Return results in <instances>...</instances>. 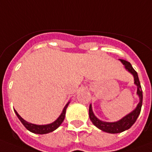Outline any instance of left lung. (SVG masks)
<instances>
[{"mask_svg":"<svg viewBox=\"0 0 152 152\" xmlns=\"http://www.w3.org/2000/svg\"><path fill=\"white\" fill-rule=\"evenodd\" d=\"M119 60L122 61L123 65H125L126 69L134 75V83L137 86V94L140 97V102L137 104V107L135 110L133 111L131 113H129L124 118H123L121 120L118 121V122H115V123H106V122H102V121L99 120L94 115L91 105H90V107H89V116H90V119L91 120V122L98 129H102L106 133H110V134H118V133L125 131V130L131 127L132 126L134 125V123L136 122L138 115H140L143 102V92L142 90H141L140 80L138 78L137 72L134 70V68L132 67L131 64L129 63V61H126L124 59H119Z\"/></svg>","mask_w":152,"mask_h":152,"instance_id":"8db88e82","label":"left lung"}]
</instances>
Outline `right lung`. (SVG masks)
Instances as JSON below:
<instances>
[{
	"mask_svg": "<svg viewBox=\"0 0 152 152\" xmlns=\"http://www.w3.org/2000/svg\"><path fill=\"white\" fill-rule=\"evenodd\" d=\"M68 105H69V103H68L65 106L63 111L61 112V115L58 118L56 121H55L54 123H50V124H48V125H35V124H32V123H27L26 121H25L24 119L22 118V117L18 114V112L15 110L16 115L18 116V118L19 119V120L21 121V123H23V126L25 127L28 130H29L32 133H34V134H48V133H50V132L54 131L59 126L61 125L62 122L65 119V112H66V108H67Z\"/></svg>",
	"mask_w": 152,
	"mask_h": 152,
	"instance_id": "right-lung-1",
	"label": "right lung"
}]
</instances>
